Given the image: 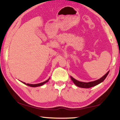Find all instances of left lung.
<instances>
[{
    "instance_id": "8db88e82",
    "label": "left lung",
    "mask_w": 120,
    "mask_h": 120,
    "mask_svg": "<svg viewBox=\"0 0 120 120\" xmlns=\"http://www.w3.org/2000/svg\"><path fill=\"white\" fill-rule=\"evenodd\" d=\"M109 72V71H108V72L106 73L104 76H103L102 77L100 78V79H98V80L95 81H93V82H80V81H78L76 79H75L74 78H73L72 77H71V79L72 80L73 83L75 84L76 86H77L78 87H82V88H90L91 87L95 86L96 85H98L101 82H102L104 79H105V78L107 77V76L108 75V74Z\"/></svg>"
}]
</instances>
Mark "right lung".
<instances>
[{
    "instance_id": "obj_1",
    "label": "right lung",
    "mask_w": 120,
    "mask_h": 120,
    "mask_svg": "<svg viewBox=\"0 0 120 120\" xmlns=\"http://www.w3.org/2000/svg\"><path fill=\"white\" fill-rule=\"evenodd\" d=\"M49 79H47V80L46 81H45V82H42V83H38V84H29V83H25V82H24V83L25 84V85H27V86H30V87H38V86H42V85H44V84H45V83H46V82H47L48 81H49Z\"/></svg>"
}]
</instances>
